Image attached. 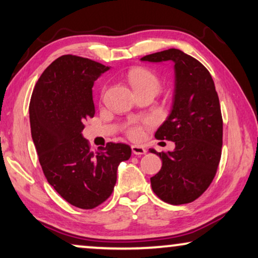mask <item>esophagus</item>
<instances>
[{"label":"esophagus","mask_w":258,"mask_h":258,"mask_svg":"<svg viewBox=\"0 0 258 258\" xmlns=\"http://www.w3.org/2000/svg\"><path fill=\"white\" fill-rule=\"evenodd\" d=\"M132 150L134 155H144L147 153V150L144 149L143 147H140V146H133Z\"/></svg>","instance_id":"esophagus-1"}]
</instances>
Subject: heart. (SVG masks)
Masks as SVG:
<instances>
[{
  "label": "heart",
  "mask_w": 258,
  "mask_h": 258,
  "mask_svg": "<svg viewBox=\"0 0 258 258\" xmlns=\"http://www.w3.org/2000/svg\"><path fill=\"white\" fill-rule=\"evenodd\" d=\"M126 77L136 94L144 90H153L155 93L160 90L161 81L158 76L154 72L143 67H134L126 74ZM126 134L130 139L139 140L142 136V126L135 123L130 124L126 128Z\"/></svg>",
  "instance_id": "heart-1"
}]
</instances>
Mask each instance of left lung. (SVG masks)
Listing matches in <instances>:
<instances>
[{
    "instance_id": "left-lung-1",
    "label": "left lung",
    "mask_w": 258,
    "mask_h": 258,
    "mask_svg": "<svg viewBox=\"0 0 258 258\" xmlns=\"http://www.w3.org/2000/svg\"><path fill=\"white\" fill-rule=\"evenodd\" d=\"M175 63V94L169 117L155 139L175 142V150L156 154L162 168L150 178L153 191L169 204L199 199L213 182L223 144V119L210 73L200 61L178 49H168L141 58Z\"/></svg>"
}]
</instances>
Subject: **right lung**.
I'll list each match as a JSON object with an SVG mask.
<instances>
[{
    "label": "right lung",
    "instance_id": "right-lung-1",
    "mask_svg": "<svg viewBox=\"0 0 258 258\" xmlns=\"http://www.w3.org/2000/svg\"><path fill=\"white\" fill-rule=\"evenodd\" d=\"M109 67L76 55H63L42 73L29 104L31 137L49 184L80 209H94L110 197L117 167L132 148L107 143L90 149L83 123L94 117V82Z\"/></svg>",
    "mask_w": 258,
    "mask_h": 258
}]
</instances>
